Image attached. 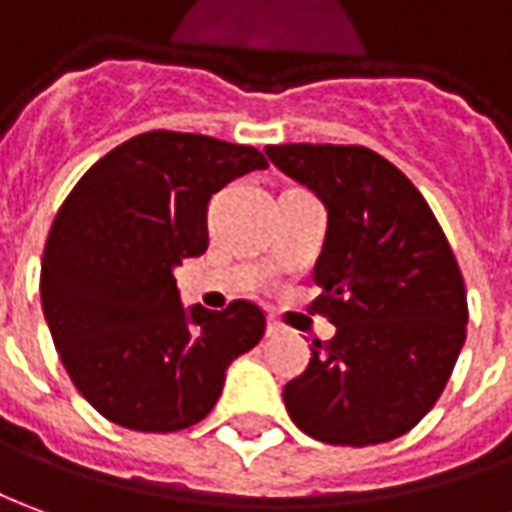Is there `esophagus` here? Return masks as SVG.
I'll list each match as a JSON object with an SVG mask.
<instances>
[{"instance_id": "34e87169", "label": "esophagus", "mask_w": 512, "mask_h": 512, "mask_svg": "<svg viewBox=\"0 0 512 512\" xmlns=\"http://www.w3.org/2000/svg\"><path fill=\"white\" fill-rule=\"evenodd\" d=\"M278 331H281V323H278V320H267V334L273 337V334H278Z\"/></svg>"}]
</instances>
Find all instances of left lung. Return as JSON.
<instances>
[{"mask_svg": "<svg viewBox=\"0 0 512 512\" xmlns=\"http://www.w3.org/2000/svg\"><path fill=\"white\" fill-rule=\"evenodd\" d=\"M267 158L329 211L312 312L337 334L284 387L309 438L373 446L435 407L465 343L463 273L424 195L359 144H270Z\"/></svg>", "mask_w": 512, "mask_h": 512, "instance_id": "left-lung-1", "label": "left lung"}]
</instances>
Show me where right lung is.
I'll use <instances>...</instances> for the list:
<instances>
[{
    "label": "right lung",
    "instance_id": "obj_1",
    "mask_svg": "<svg viewBox=\"0 0 512 512\" xmlns=\"http://www.w3.org/2000/svg\"><path fill=\"white\" fill-rule=\"evenodd\" d=\"M267 161L256 147L150 130L102 155L52 222L41 306L72 384L136 432L203 421L225 370L264 337V312L183 309L172 270L209 248L214 192Z\"/></svg>",
    "mask_w": 512,
    "mask_h": 512
}]
</instances>
